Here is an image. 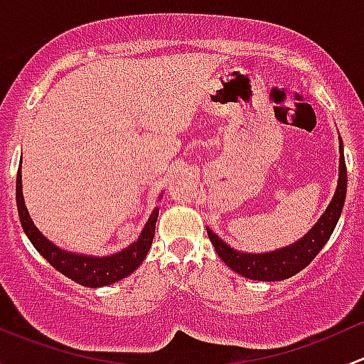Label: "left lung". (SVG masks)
I'll return each mask as SVG.
<instances>
[{
    "instance_id": "8db88e82",
    "label": "left lung",
    "mask_w": 364,
    "mask_h": 364,
    "mask_svg": "<svg viewBox=\"0 0 364 364\" xmlns=\"http://www.w3.org/2000/svg\"><path fill=\"white\" fill-rule=\"evenodd\" d=\"M345 193H347V165H345L340 141V178L335 197L324 215L321 216V220L315 223L314 229L306 236L301 237L297 243L271 253H241L223 243L209 229L208 236L220 259L241 277L260 282L285 280L304 269L328 243L341 215V209H343Z\"/></svg>"
}]
</instances>
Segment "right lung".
<instances>
[{
	"label": "right lung",
	"mask_w": 364,
	"mask_h": 364,
	"mask_svg": "<svg viewBox=\"0 0 364 364\" xmlns=\"http://www.w3.org/2000/svg\"><path fill=\"white\" fill-rule=\"evenodd\" d=\"M16 199H17V211H19L21 225H23L26 236L43 255V259L56 267L60 273L68 277L70 280L77 282V284L84 285V287H104V285H111L114 282L123 280L130 273H134L142 260L148 255L149 248H151L153 237H155V227L156 218H159V209L151 213L148 223H146L144 230L141 232V237L135 241L134 245L127 248V250L114 253L111 257H87V255H75V253H68L54 247L49 240L42 236L35 223L31 222L28 215V209L24 205L23 199V186H21V168L17 171V183H16Z\"/></svg>",
	"instance_id": "1"
}]
</instances>
